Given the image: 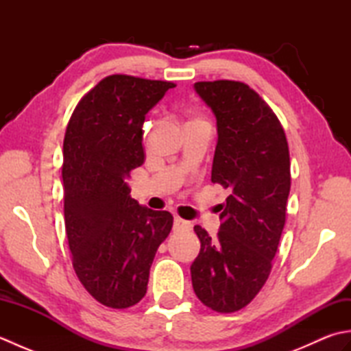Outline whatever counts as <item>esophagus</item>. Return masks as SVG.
Listing matches in <instances>:
<instances>
[{
	"instance_id": "esophagus-1",
	"label": "esophagus",
	"mask_w": 351,
	"mask_h": 351,
	"mask_svg": "<svg viewBox=\"0 0 351 351\" xmlns=\"http://www.w3.org/2000/svg\"><path fill=\"white\" fill-rule=\"evenodd\" d=\"M193 228V225L187 220H182L181 217H175L173 221V230L175 232H182V230H190Z\"/></svg>"
}]
</instances>
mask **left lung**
Listing matches in <instances>:
<instances>
[{
	"label": "left lung",
	"instance_id": "1",
	"mask_svg": "<svg viewBox=\"0 0 351 351\" xmlns=\"http://www.w3.org/2000/svg\"><path fill=\"white\" fill-rule=\"evenodd\" d=\"M195 88L217 119L211 181L230 195L217 237L195 226L200 252L191 282L205 306L230 314L247 306L270 276L291 189L288 141L278 116L247 84L199 81Z\"/></svg>",
	"mask_w": 351,
	"mask_h": 351
}]
</instances>
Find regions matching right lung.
I'll return each instance as SVG.
<instances>
[{
	"instance_id": "right-lung-1",
	"label": "right lung",
	"mask_w": 351,
	"mask_h": 351,
	"mask_svg": "<svg viewBox=\"0 0 351 351\" xmlns=\"http://www.w3.org/2000/svg\"><path fill=\"white\" fill-rule=\"evenodd\" d=\"M175 83L108 75L88 90L63 141L64 225L72 265L95 300L126 309L143 299L149 270L173 226L140 206L126 178L145 162V116Z\"/></svg>"
}]
</instances>
